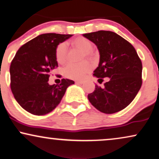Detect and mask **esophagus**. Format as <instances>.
<instances>
[{"label":"esophagus","instance_id":"34e87169","mask_svg":"<svg viewBox=\"0 0 159 159\" xmlns=\"http://www.w3.org/2000/svg\"><path fill=\"white\" fill-rule=\"evenodd\" d=\"M84 83V81H75V84H82Z\"/></svg>","mask_w":159,"mask_h":159}]
</instances>
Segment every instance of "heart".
Listing matches in <instances>:
<instances>
[{
  "label": "heart",
  "mask_w": 159,
  "mask_h": 159,
  "mask_svg": "<svg viewBox=\"0 0 159 159\" xmlns=\"http://www.w3.org/2000/svg\"><path fill=\"white\" fill-rule=\"evenodd\" d=\"M71 44L74 47L81 50L84 52L86 56H90V52L92 50L93 45L87 38L79 37L73 39ZM85 55L84 57H85ZM55 57L56 61L59 64H64L67 59V47L65 43H59L56 46L55 50ZM92 67L87 61H82L77 64H69L64 70V73L66 77L73 80L84 79L86 75L91 71Z\"/></svg>",
  "instance_id": "heart-1"
}]
</instances>
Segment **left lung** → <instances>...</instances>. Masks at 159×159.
<instances>
[{
	"label": "left lung",
	"mask_w": 159,
	"mask_h": 159,
	"mask_svg": "<svg viewBox=\"0 0 159 159\" xmlns=\"http://www.w3.org/2000/svg\"><path fill=\"white\" fill-rule=\"evenodd\" d=\"M84 37L95 44L100 62L93 75L101 84L109 78L103 87L95 85L88 94L92 105L105 114L124 109L133 101L142 86V61L135 48L127 40L109 31L84 34Z\"/></svg>",
	"instance_id": "obj_1"
}]
</instances>
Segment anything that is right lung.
<instances>
[{"instance_id":"right-lung-1","label":"right lung","mask_w":159,"mask_h":159,"mask_svg":"<svg viewBox=\"0 0 159 159\" xmlns=\"http://www.w3.org/2000/svg\"><path fill=\"white\" fill-rule=\"evenodd\" d=\"M72 34L48 33L39 35L19 48L10 65L11 89L18 103L34 115H45L59 105L70 79L50 85L49 77L58 67L55 50Z\"/></svg>"}]
</instances>
